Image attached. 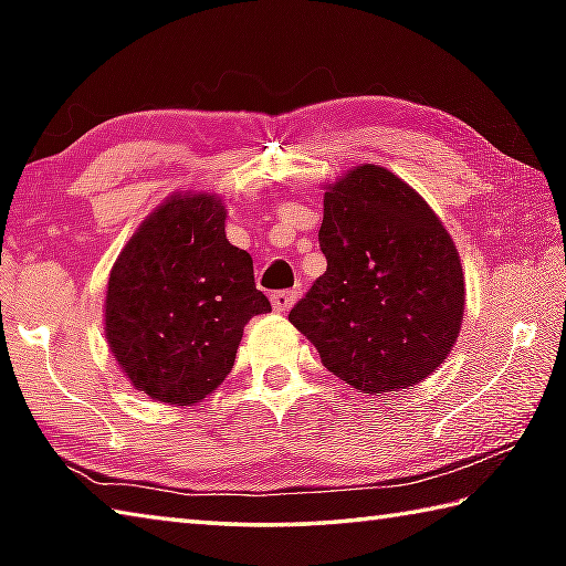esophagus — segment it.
Wrapping results in <instances>:
<instances>
[{
	"label": "esophagus",
	"mask_w": 566,
	"mask_h": 566,
	"mask_svg": "<svg viewBox=\"0 0 566 566\" xmlns=\"http://www.w3.org/2000/svg\"><path fill=\"white\" fill-rule=\"evenodd\" d=\"M272 306L276 312H286L290 306L296 302V290H282V292H274L272 296Z\"/></svg>",
	"instance_id": "34e87169"
}]
</instances>
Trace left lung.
<instances>
[{"mask_svg":"<svg viewBox=\"0 0 566 566\" xmlns=\"http://www.w3.org/2000/svg\"><path fill=\"white\" fill-rule=\"evenodd\" d=\"M324 272L290 322L332 375L367 395L417 385L447 359L464 317L457 247L415 189L385 167L324 195Z\"/></svg>","mask_w":566,"mask_h":566,"instance_id":"1","label":"left lung"}]
</instances>
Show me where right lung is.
Segmentation results:
<instances>
[{
    "instance_id": "obj_1",
    "label": "right lung",
    "mask_w": 566,
    "mask_h": 566,
    "mask_svg": "<svg viewBox=\"0 0 566 566\" xmlns=\"http://www.w3.org/2000/svg\"><path fill=\"white\" fill-rule=\"evenodd\" d=\"M217 197H175L124 247L109 274L104 329L139 391L195 405L234 367L244 324L272 304L252 256L229 244Z\"/></svg>"
}]
</instances>
